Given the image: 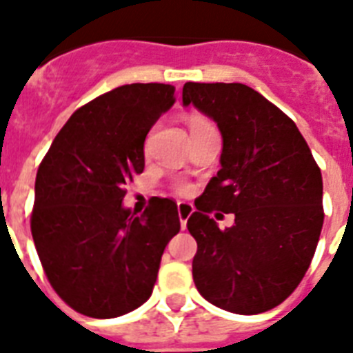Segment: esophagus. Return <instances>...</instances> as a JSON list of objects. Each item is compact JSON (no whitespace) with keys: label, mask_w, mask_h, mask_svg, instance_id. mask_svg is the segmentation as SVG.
I'll use <instances>...</instances> for the list:
<instances>
[{"label":"esophagus","mask_w":353,"mask_h":353,"mask_svg":"<svg viewBox=\"0 0 353 353\" xmlns=\"http://www.w3.org/2000/svg\"><path fill=\"white\" fill-rule=\"evenodd\" d=\"M192 213H194V206H192L190 203H177V215H179L183 230L186 228V221L190 219Z\"/></svg>","instance_id":"1"}]
</instances>
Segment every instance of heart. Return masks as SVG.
I'll return each instance as SVG.
<instances>
[{
	"mask_svg": "<svg viewBox=\"0 0 353 353\" xmlns=\"http://www.w3.org/2000/svg\"><path fill=\"white\" fill-rule=\"evenodd\" d=\"M201 123H206V121H204V120H201V118H192V121H190V127L201 125ZM177 190H179V192H183V194H185V192H188V186H186V185H179V186H177Z\"/></svg>",
	"mask_w": 353,
	"mask_h": 353,
	"instance_id": "obj_1",
	"label": "heart"
}]
</instances>
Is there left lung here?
<instances>
[{
	"label": "left lung",
	"instance_id": "obj_1",
	"mask_svg": "<svg viewBox=\"0 0 353 353\" xmlns=\"http://www.w3.org/2000/svg\"><path fill=\"white\" fill-rule=\"evenodd\" d=\"M217 123L221 170L186 222L197 242V291L228 312L260 314L291 296L323 228V179L294 121L250 85L186 82L183 105ZM236 215L219 230L208 213Z\"/></svg>",
	"mask_w": 353,
	"mask_h": 353
}]
</instances>
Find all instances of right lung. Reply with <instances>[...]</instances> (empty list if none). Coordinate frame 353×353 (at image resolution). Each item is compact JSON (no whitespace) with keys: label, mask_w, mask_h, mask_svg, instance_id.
I'll return each mask as SVG.
<instances>
[{"label":"right lung","mask_w":353,"mask_h":353,"mask_svg":"<svg viewBox=\"0 0 353 353\" xmlns=\"http://www.w3.org/2000/svg\"><path fill=\"white\" fill-rule=\"evenodd\" d=\"M174 85L127 84L71 114L35 177L32 236L50 283L90 318L149 300L161 254L179 233L177 204L152 197L136 215L125 185L145 167V138L174 105Z\"/></svg>","instance_id":"obj_1"}]
</instances>
